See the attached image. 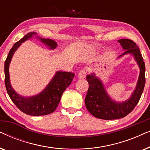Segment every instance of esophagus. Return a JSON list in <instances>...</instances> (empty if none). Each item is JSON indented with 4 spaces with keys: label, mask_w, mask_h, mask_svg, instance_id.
Instances as JSON below:
<instances>
[{
    "label": "esophagus",
    "mask_w": 150,
    "mask_h": 150,
    "mask_svg": "<svg viewBox=\"0 0 150 150\" xmlns=\"http://www.w3.org/2000/svg\"><path fill=\"white\" fill-rule=\"evenodd\" d=\"M78 76H79V79H84V78H85V76H86V72L85 70H83V69H82L79 72L78 74Z\"/></svg>",
    "instance_id": "obj_1"
}]
</instances>
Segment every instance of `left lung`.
<instances>
[{
  "instance_id": "left-lung-1",
  "label": "left lung",
  "mask_w": 150,
  "mask_h": 150,
  "mask_svg": "<svg viewBox=\"0 0 150 150\" xmlns=\"http://www.w3.org/2000/svg\"><path fill=\"white\" fill-rule=\"evenodd\" d=\"M118 42L123 48L126 50L120 57L128 53L134 55L140 68V74L136 89L130 99L123 103H117L110 99L106 93L101 81L95 76L93 74L87 76L86 79L89 83V89L85 99V106L92 115L102 120H117L124 117L132 112L138 104L145 87V67L139 48L136 43L131 40L122 39Z\"/></svg>"
}]
</instances>
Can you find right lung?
I'll use <instances>...</instances> for the list:
<instances>
[{
  "label": "right lung",
  "instance_id": "obj_1",
  "mask_svg": "<svg viewBox=\"0 0 150 150\" xmlns=\"http://www.w3.org/2000/svg\"><path fill=\"white\" fill-rule=\"evenodd\" d=\"M35 34L36 33L35 32L28 33L20 41L14 44L9 50L5 62V83L9 98L22 112L29 115L40 116L52 113L56 110L63 91L71 84L74 74L67 71H57L48 87L42 93L33 97H22L14 91L9 81V66L10 61L14 52L20 46L21 43L32 38V36ZM39 39L51 49L55 48L57 46L56 42L50 39L40 38Z\"/></svg>",
  "mask_w": 150,
  "mask_h": 150
}]
</instances>
